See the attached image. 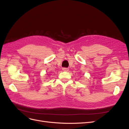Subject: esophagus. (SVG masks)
<instances>
[{
    "instance_id": "1",
    "label": "esophagus",
    "mask_w": 129,
    "mask_h": 129,
    "mask_svg": "<svg viewBox=\"0 0 129 129\" xmlns=\"http://www.w3.org/2000/svg\"><path fill=\"white\" fill-rule=\"evenodd\" d=\"M62 70H63V71H68L69 69L67 68H62Z\"/></svg>"
}]
</instances>
